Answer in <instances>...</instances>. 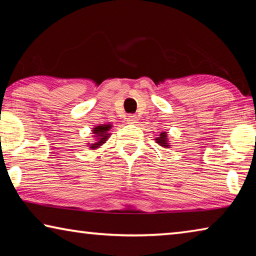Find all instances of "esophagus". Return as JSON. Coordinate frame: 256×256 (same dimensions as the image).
I'll return each instance as SVG.
<instances>
[{
    "instance_id": "obj_1",
    "label": "esophagus",
    "mask_w": 256,
    "mask_h": 256,
    "mask_svg": "<svg viewBox=\"0 0 256 256\" xmlns=\"http://www.w3.org/2000/svg\"><path fill=\"white\" fill-rule=\"evenodd\" d=\"M136 120H138L136 115H134V114H130V115L128 116V122L130 124L136 123Z\"/></svg>"
}]
</instances>
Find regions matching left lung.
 <instances>
[{
  "instance_id": "obj_1",
  "label": "left lung",
  "mask_w": 256,
  "mask_h": 256,
  "mask_svg": "<svg viewBox=\"0 0 256 256\" xmlns=\"http://www.w3.org/2000/svg\"><path fill=\"white\" fill-rule=\"evenodd\" d=\"M156 140H157V142H158V144H159L160 146H168V144H167V134H166V132L160 133V136H159L158 138H156Z\"/></svg>"
}]
</instances>
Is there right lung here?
Wrapping results in <instances>:
<instances>
[{
    "instance_id": "obj_1",
    "label": "right lung",
    "mask_w": 256,
    "mask_h": 256,
    "mask_svg": "<svg viewBox=\"0 0 256 256\" xmlns=\"http://www.w3.org/2000/svg\"><path fill=\"white\" fill-rule=\"evenodd\" d=\"M110 125H99V126L94 128V134H96L99 140L96 142V144H92L90 148L96 149V148H98L99 146H102L104 142L107 140V138H108L107 131H108V130H110Z\"/></svg>"
}]
</instances>
